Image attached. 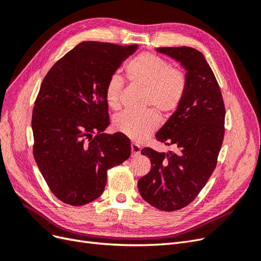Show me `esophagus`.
Instances as JSON below:
<instances>
[{"instance_id": "34e87169", "label": "esophagus", "mask_w": 261, "mask_h": 261, "mask_svg": "<svg viewBox=\"0 0 261 261\" xmlns=\"http://www.w3.org/2000/svg\"><path fill=\"white\" fill-rule=\"evenodd\" d=\"M130 150H132V155L135 156V155H138V154L140 153L141 148H140V146H139L138 144L133 143V144L130 145Z\"/></svg>"}]
</instances>
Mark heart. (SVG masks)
Wrapping results in <instances>:
<instances>
[{"mask_svg":"<svg viewBox=\"0 0 261 261\" xmlns=\"http://www.w3.org/2000/svg\"><path fill=\"white\" fill-rule=\"evenodd\" d=\"M126 74L133 85L145 90V107L152 108L161 114L175 111L184 98L187 86L185 74L154 54L137 55L126 65ZM123 85L122 77L117 74L110 76L107 82L105 96L111 109L120 108ZM158 125L159 120L151 110L143 114L124 112L113 122L116 132L135 140L149 135Z\"/></svg>","mask_w":261,"mask_h":261,"instance_id":"heart-1","label":"heart"}]
</instances>
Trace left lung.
Listing matches in <instances>:
<instances>
[{"label":"left lung","instance_id":"1","mask_svg":"<svg viewBox=\"0 0 261 261\" xmlns=\"http://www.w3.org/2000/svg\"><path fill=\"white\" fill-rule=\"evenodd\" d=\"M186 70V91L180 105L155 134L176 152L141 150L151 169L138 180L143 199L162 211L186 207L207 184L216 169L224 137L225 109L220 87L203 55L193 48H158Z\"/></svg>","mask_w":261,"mask_h":261}]
</instances>
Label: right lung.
Masks as SVG:
<instances>
[{"mask_svg": "<svg viewBox=\"0 0 261 261\" xmlns=\"http://www.w3.org/2000/svg\"><path fill=\"white\" fill-rule=\"evenodd\" d=\"M138 45L85 41L59 60L44 77L31 120L34 156L55 197L70 206L96 200L107 172L130 155L122 133L110 124L107 82Z\"/></svg>", "mask_w": 261, "mask_h": 261, "instance_id": "right-lung-1", "label": "right lung"}]
</instances>
